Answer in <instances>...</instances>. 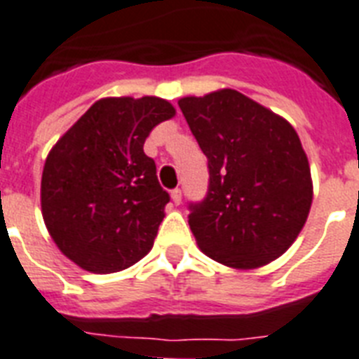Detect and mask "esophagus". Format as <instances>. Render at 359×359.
Here are the masks:
<instances>
[{
  "label": "esophagus",
  "mask_w": 359,
  "mask_h": 359,
  "mask_svg": "<svg viewBox=\"0 0 359 359\" xmlns=\"http://www.w3.org/2000/svg\"><path fill=\"white\" fill-rule=\"evenodd\" d=\"M170 196H172V201L176 203V205L182 203V191H180V189H174V191L170 192Z\"/></svg>",
  "instance_id": "obj_1"
}]
</instances>
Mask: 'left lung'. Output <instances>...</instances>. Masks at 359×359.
<instances>
[{"mask_svg":"<svg viewBox=\"0 0 359 359\" xmlns=\"http://www.w3.org/2000/svg\"><path fill=\"white\" fill-rule=\"evenodd\" d=\"M207 156V196L189 203L200 250L236 269L264 266L288 250L312 205V177L292 124L235 90L180 99Z\"/></svg>","mask_w":359,"mask_h":359,"instance_id":"left-lung-1","label":"left lung"}]
</instances>
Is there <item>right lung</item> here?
<instances>
[{"label": "right lung", "mask_w": 359, "mask_h": 359, "mask_svg": "<svg viewBox=\"0 0 359 359\" xmlns=\"http://www.w3.org/2000/svg\"><path fill=\"white\" fill-rule=\"evenodd\" d=\"M174 114L159 97L100 99L47 156L43 222L58 250L86 271H121L152 250L170 196L143 144Z\"/></svg>", "instance_id": "right-lung-1"}]
</instances>
